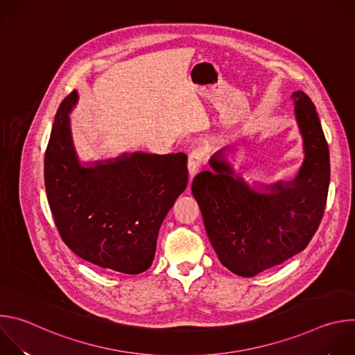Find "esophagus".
Returning a JSON list of instances; mask_svg holds the SVG:
<instances>
[{
  "instance_id": "1",
  "label": "esophagus",
  "mask_w": 355,
  "mask_h": 355,
  "mask_svg": "<svg viewBox=\"0 0 355 355\" xmlns=\"http://www.w3.org/2000/svg\"><path fill=\"white\" fill-rule=\"evenodd\" d=\"M205 162V155L204 151L200 150H193L192 153L188 157V174H189V180H192L200 170L202 164Z\"/></svg>"
}]
</instances>
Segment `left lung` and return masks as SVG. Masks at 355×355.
<instances>
[{
	"label": "left lung",
	"instance_id": "left-lung-1",
	"mask_svg": "<svg viewBox=\"0 0 355 355\" xmlns=\"http://www.w3.org/2000/svg\"><path fill=\"white\" fill-rule=\"evenodd\" d=\"M292 101L305 153L292 181L251 187L226 159L232 146L218 150L209 160L212 170L192 181L218 259L240 277H254L306 248L323 218L330 184L329 146L311 98L295 91Z\"/></svg>",
	"mask_w": 355,
	"mask_h": 355
}]
</instances>
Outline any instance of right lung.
I'll list each match as a JSON object with an SVG mask.
<instances>
[{
	"label": "right lung",
	"mask_w": 355,
	"mask_h": 355,
	"mask_svg": "<svg viewBox=\"0 0 355 355\" xmlns=\"http://www.w3.org/2000/svg\"><path fill=\"white\" fill-rule=\"evenodd\" d=\"M77 101V91L63 99L44 153L50 211L78 257L140 274L153 263L162 223L187 188V156L135 151L83 164L69 116Z\"/></svg>",
	"instance_id": "add662e5"
}]
</instances>
